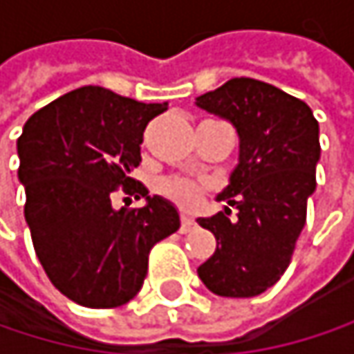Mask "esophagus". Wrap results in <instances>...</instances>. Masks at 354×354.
Returning <instances> with one entry per match:
<instances>
[{
  "label": "esophagus",
  "instance_id": "34e87169",
  "mask_svg": "<svg viewBox=\"0 0 354 354\" xmlns=\"http://www.w3.org/2000/svg\"><path fill=\"white\" fill-rule=\"evenodd\" d=\"M194 225H196V223H194L192 219L182 217V221H180V232H182V234H188L190 230H194Z\"/></svg>",
  "mask_w": 354,
  "mask_h": 354
}]
</instances>
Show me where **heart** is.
<instances>
[{
    "label": "heart",
    "mask_w": 354,
    "mask_h": 354,
    "mask_svg": "<svg viewBox=\"0 0 354 354\" xmlns=\"http://www.w3.org/2000/svg\"><path fill=\"white\" fill-rule=\"evenodd\" d=\"M162 192L172 198L176 205L190 209L196 205L198 194H201V184L188 178H168L162 182Z\"/></svg>",
    "instance_id": "obj_1"
}]
</instances>
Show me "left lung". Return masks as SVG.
<instances>
[{"label": "left lung", "mask_w": 354, "mask_h": 354, "mask_svg": "<svg viewBox=\"0 0 354 354\" xmlns=\"http://www.w3.org/2000/svg\"><path fill=\"white\" fill-rule=\"evenodd\" d=\"M196 106L230 120L240 137V162L217 196L239 209L198 217L217 248L198 266L209 291L254 297L287 270L306 225L308 198L316 190L319 127L312 108L283 90L234 77L196 98Z\"/></svg>", "instance_id": "1"}]
</instances>
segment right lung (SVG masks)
Returning <instances> with one entry per match:
<instances>
[{
  "label": "right lung",
  "instance_id": "add662e5",
  "mask_svg": "<svg viewBox=\"0 0 354 354\" xmlns=\"http://www.w3.org/2000/svg\"><path fill=\"white\" fill-rule=\"evenodd\" d=\"M164 104H145L100 86L77 88L35 112L18 139L24 217L50 283L71 301L108 310L131 301L149 252L180 227L176 207L131 178L145 127ZM122 187L141 209L111 207Z\"/></svg>",
  "mask_w": 354,
  "mask_h": 354
}]
</instances>
